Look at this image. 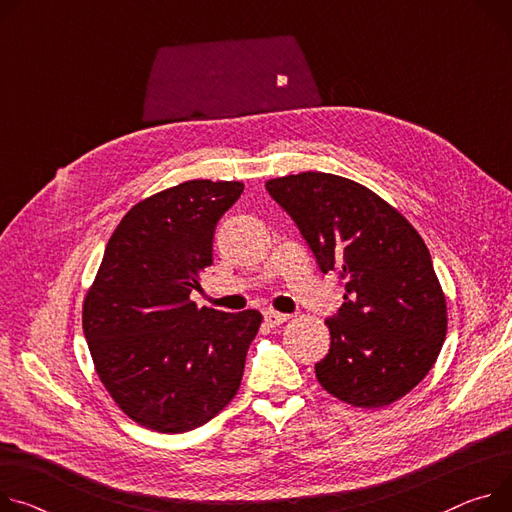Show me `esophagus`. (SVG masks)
<instances>
[{
    "label": "esophagus",
    "instance_id": "34e87169",
    "mask_svg": "<svg viewBox=\"0 0 512 512\" xmlns=\"http://www.w3.org/2000/svg\"><path fill=\"white\" fill-rule=\"evenodd\" d=\"M287 320H289L287 313L274 311V309H266V311H264V322H266L270 328H277V326H281V324L287 322Z\"/></svg>",
    "mask_w": 512,
    "mask_h": 512
}]
</instances>
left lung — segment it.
Wrapping results in <instances>:
<instances>
[{
    "mask_svg": "<svg viewBox=\"0 0 512 512\" xmlns=\"http://www.w3.org/2000/svg\"><path fill=\"white\" fill-rule=\"evenodd\" d=\"M266 190L295 221L344 303L326 320L316 377L334 398L381 408L416 387L447 334V303L418 231L359 182L324 172L274 178Z\"/></svg>",
    "mask_w": 512,
    "mask_h": 512,
    "instance_id": "left-lung-1",
    "label": "left lung"
}]
</instances>
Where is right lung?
I'll use <instances>...</instances> for the list:
<instances>
[{
	"instance_id": "1",
	"label": "right lung",
	"mask_w": 512,
	"mask_h": 512,
	"mask_svg": "<svg viewBox=\"0 0 512 512\" xmlns=\"http://www.w3.org/2000/svg\"><path fill=\"white\" fill-rule=\"evenodd\" d=\"M242 182L190 180L137 203L110 235L84 301L100 381L137 424L186 432L238 393L262 316L196 307L213 235Z\"/></svg>"
}]
</instances>
